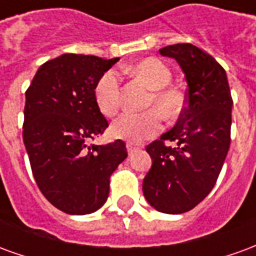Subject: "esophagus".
<instances>
[{"instance_id":"1","label":"esophagus","mask_w":256,"mask_h":256,"mask_svg":"<svg viewBox=\"0 0 256 256\" xmlns=\"http://www.w3.org/2000/svg\"><path fill=\"white\" fill-rule=\"evenodd\" d=\"M126 150H128V154H130V156H132L134 153H136L138 150H139V148H138V146H135L134 143H126Z\"/></svg>"}]
</instances>
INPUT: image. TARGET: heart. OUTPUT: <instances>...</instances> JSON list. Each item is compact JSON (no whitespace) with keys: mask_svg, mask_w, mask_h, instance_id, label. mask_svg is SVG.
<instances>
[{"mask_svg":"<svg viewBox=\"0 0 256 256\" xmlns=\"http://www.w3.org/2000/svg\"><path fill=\"white\" fill-rule=\"evenodd\" d=\"M134 76L140 78L153 90L148 98V106H157L166 117H174L179 110L180 99L175 90H166L171 82L170 68L157 59H144L130 68ZM96 103L104 116H114L121 106V82L117 72L110 70L102 76L95 90ZM162 128V114L157 108H148L143 113L125 112L112 125L114 136L138 143L154 136Z\"/></svg>","mask_w":256,"mask_h":256,"instance_id":"obj_1","label":"heart"}]
</instances>
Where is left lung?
Returning a JSON list of instances; mask_svg holds the SVG:
<instances>
[{"label": "left lung", "instance_id": "obj_1", "mask_svg": "<svg viewBox=\"0 0 256 256\" xmlns=\"http://www.w3.org/2000/svg\"><path fill=\"white\" fill-rule=\"evenodd\" d=\"M160 54L184 73L186 108L176 125L146 148L152 168L143 194L157 211L175 215L193 210L215 186L229 152L233 99L224 68L202 50L175 44ZM164 140L177 146H166Z\"/></svg>", "mask_w": 256, "mask_h": 256}]
</instances>
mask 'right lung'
I'll return each instance as SVG.
<instances>
[{
	"mask_svg": "<svg viewBox=\"0 0 256 256\" xmlns=\"http://www.w3.org/2000/svg\"><path fill=\"white\" fill-rule=\"evenodd\" d=\"M117 60L64 54L45 62L26 90L23 142L32 175L45 198L70 215L106 202L110 175L128 156L121 139L90 144L108 126L95 90Z\"/></svg>",
	"mask_w": 256,
	"mask_h": 256,
	"instance_id": "add662e5",
	"label": "right lung"
}]
</instances>
